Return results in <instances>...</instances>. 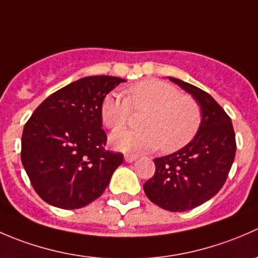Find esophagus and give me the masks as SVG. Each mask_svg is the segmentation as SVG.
I'll return each mask as SVG.
<instances>
[{
  "mask_svg": "<svg viewBox=\"0 0 258 258\" xmlns=\"http://www.w3.org/2000/svg\"><path fill=\"white\" fill-rule=\"evenodd\" d=\"M124 160H126V162H134V161L137 160V156L131 155V153H127V155L124 156Z\"/></svg>",
  "mask_w": 258,
  "mask_h": 258,
  "instance_id": "esophagus-1",
  "label": "esophagus"
}]
</instances>
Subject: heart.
<instances>
[{
  "label": "heart",
  "instance_id": "heart-1",
  "mask_svg": "<svg viewBox=\"0 0 258 258\" xmlns=\"http://www.w3.org/2000/svg\"><path fill=\"white\" fill-rule=\"evenodd\" d=\"M135 111H146L141 128L117 130L111 144L123 152H144L160 147L166 153L187 146L199 134L202 108L192 96L181 95L175 86L146 80L132 86L128 98L118 91L107 93L101 105L102 121L108 128H119Z\"/></svg>",
  "mask_w": 258,
  "mask_h": 258
}]
</instances>
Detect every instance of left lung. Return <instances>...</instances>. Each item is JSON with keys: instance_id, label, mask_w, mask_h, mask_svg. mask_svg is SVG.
Here are the masks:
<instances>
[{"instance_id": "left-lung-1", "label": "left lung", "mask_w": 258, "mask_h": 258, "mask_svg": "<svg viewBox=\"0 0 258 258\" xmlns=\"http://www.w3.org/2000/svg\"><path fill=\"white\" fill-rule=\"evenodd\" d=\"M168 79L200 103L202 123L188 145L153 160L156 172L144 189L161 209L183 212L205 204L222 188L235 160L236 136L230 116L212 96L191 83Z\"/></svg>"}]
</instances>
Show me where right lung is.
<instances>
[{
  "label": "right lung",
  "mask_w": 258,
  "mask_h": 258,
  "mask_svg": "<svg viewBox=\"0 0 258 258\" xmlns=\"http://www.w3.org/2000/svg\"><path fill=\"white\" fill-rule=\"evenodd\" d=\"M124 80L83 77L48 96L23 127L21 161L31 184L47 204L63 210L101 196L122 153L105 148L101 105Z\"/></svg>",
  "instance_id": "1"
}]
</instances>
